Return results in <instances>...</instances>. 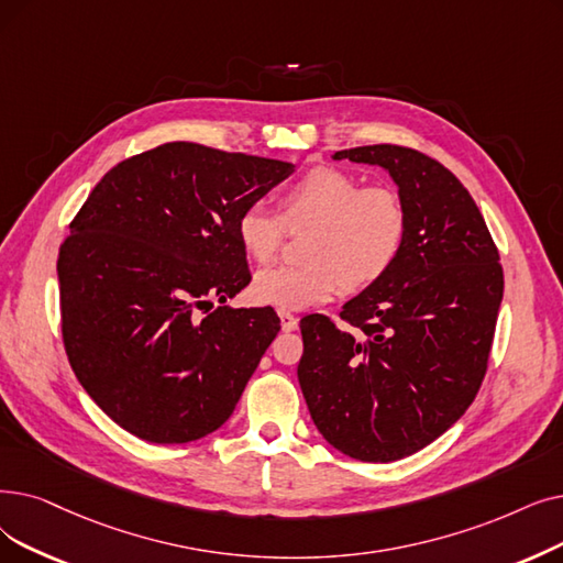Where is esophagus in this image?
<instances>
[{"label": "esophagus", "mask_w": 563, "mask_h": 563, "mask_svg": "<svg viewBox=\"0 0 563 563\" xmlns=\"http://www.w3.org/2000/svg\"><path fill=\"white\" fill-rule=\"evenodd\" d=\"M278 317H280V327H283V331H295L297 327H299V320L295 314H291L289 310H285V308H280L278 310Z\"/></svg>", "instance_id": "esophagus-1"}]
</instances>
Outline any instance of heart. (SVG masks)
Here are the masks:
<instances>
[{
  "mask_svg": "<svg viewBox=\"0 0 563 563\" xmlns=\"http://www.w3.org/2000/svg\"><path fill=\"white\" fill-rule=\"evenodd\" d=\"M280 213L262 202L243 207L236 234L257 262L274 260L291 232L310 230L306 262L262 268L253 280L260 303L306 308L329 301L340 287L375 285L396 264L407 236V207L390 186H361L340 167L317 165L283 188Z\"/></svg>",
  "mask_w": 563,
  "mask_h": 563,
  "instance_id": "obj_1",
  "label": "heart"
}]
</instances>
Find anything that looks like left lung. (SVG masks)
<instances>
[{
  "mask_svg": "<svg viewBox=\"0 0 563 563\" xmlns=\"http://www.w3.org/2000/svg\"><path fill=\"white\" fill-rule=\"evenodd\" d=\"M333 158L388 169L407 207L405 246L375 285L331 317L301 320L299 384L327 442L361 462H394L444 434L474 402L490 361L504 268L470 190L400 144Z\"/></svg>",
  "mask_w": 563,
  "mask_h": 563,
  "instance_id": "obj_1",
  "label": "left lung"
}]
</instances>
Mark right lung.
Masks as SVG:
<instances>
[{"label": "right lung", "mask_w": 563, "mask_h": 563, "mask_svg": "<svg viewBox=\"0 0 563 563\" xmlns=\"http://www.w3.org/2000/svg\"><path fill=\"white\" fill-rule=\"evenodd\" d=\"M289 175L283 161L165 142L114 165L70 221L57 257L64 350L126 432L186 444L230 419L280 320L209 299L251 283L236 218Z\"/></svg>", "instance_id": "1"}]
</instances>
